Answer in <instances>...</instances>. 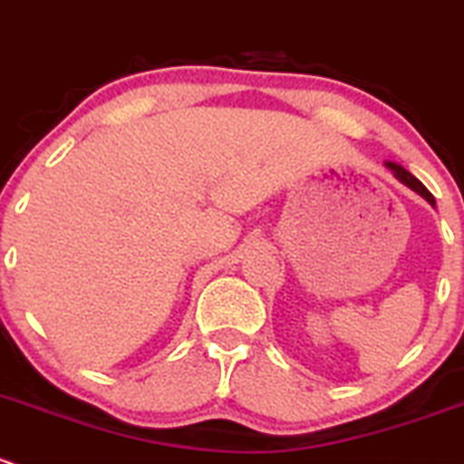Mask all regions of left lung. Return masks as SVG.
<instances>
[{"label":"left lung","instance_id":"obj_1","mask_svg":"<svg viewBox=\"0 0 464 464\" xmlns=\"http://www.w3.org/2000/svg\"><path fill=\"white\" fill-rule=\"evenodd\" d=\"M386 167L394 173V178H397L399 182H403V185H406V187H411L412 191H417V194H420L421 198H426L435 208V198H433V196H430V191L426 189V187L421 185V182L417 180L415 176H412V173H408L406 169H403L401 164H397V162H386Z\"/></svg>","mask_w":464,"mask_h":464}]
</instances>
